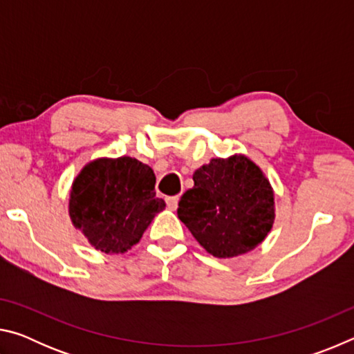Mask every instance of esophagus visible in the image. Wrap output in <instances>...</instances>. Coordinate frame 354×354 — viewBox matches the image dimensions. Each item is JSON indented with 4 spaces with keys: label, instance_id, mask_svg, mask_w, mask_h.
Wrapping results in <instances>:
<instances>
[{
    "label": "esophagus",
    "instance_id": "1",
    "mask_svg": "<svg viewBox=\"0 0 354 354\" xmlns=\"http://www.w3.org/2000/svg\"><path fill=\"white\" fill-rule=\"evenodd\" d=\"M165 201H167V206H169V209H171V211H176L178 203H179V196H169V198H167Z\"/></svg>",
    "mask_w": 354,
    "mask_h": 354
}]
</instances>
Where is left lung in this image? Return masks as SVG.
<instances>
[{"mask_svg":"<svg viewBox=\"0 0 354 354\" xmlns=\"http://www.w3.org/2000/svg\"><path fill=\"white\" fill-rule=\"evenodd\" d=\"M178 217L209 254L220 259L254 250L272 231L274 192L245 154L211 159L194 173Z\"/></svg>","mask_w":354,"mask_h":354,"instance_id":"1","label":"left lung"}]
</instances>
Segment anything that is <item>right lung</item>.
I'll return each mask as SVG.
<instances>
[{
    "label": "right lung",
    "instance_id": "obj_1",
    "mask_svg": "<svg viewBox=\"0 0 354 354\" xmlns=\"http://www.w3.org/2000/svg\"><path fill=\"white\" fill-rule=\"evenodd\" d=\"M154 184L151 167L129 156L91 160L71 184V223L95 250L127 253L165 209V201L156 198Z\"/></svg>",
    "mask_w": 354,
    "mask_h": 354
}]
</instances>
